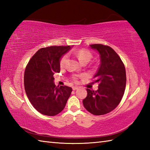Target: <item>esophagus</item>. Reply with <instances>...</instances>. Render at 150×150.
Listing matches in <instances>:
<instances>
[{
    "label": "esophagus",
    "instance_id": "obj_1",
    "mask_svg": "<svg viewBox=\"0 0 150 150\" xmlns=\"http://www.w3.org/2000/svg\"><path fill=\"white\" fill-rule=\"evenodd\" d=\"M72 89H73V90H77V89H78V86H73V88H72Z\"/></svg>",
    "mask_w": 150,
    "mask_h": 150
}]
</instances>
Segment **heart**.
Here are the masks:
<instances>
[{
    "instance_id": "b5f03b06",
    "label": "heart",
    "mask_w": 150,
    "mask_h": 150,
    "mask_svg": "<svg viewBox=\"0 0 150 150\" xmlns=\"http://www.w3.org/2000/svg\"><path fill=\"white\" fill-rule=\"evenodd\" d=\"M77 56L79 61L80 62H82V61H83V60H89V61H90V60L91 58V53L89 52V51L86 50H81L80 51H79V52L77 53ZM67 58H68L67 55L63 56V57L61 59V60H60V66L63 67L65 65L66 60H67ZM77 77H73V79H74L75 81L77 80Z\"/></svg>"
}]
</instances>
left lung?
I'll return each instance as SVG.
<instances>
[{"instance_id": "obj_1", "label": "left lung", "mask_w": 150, "mask_h": 150, "mask_svg": "<svg viewBox=\"0 0 150 150\" xmlns=\"http://www.w3.org/2000/svg\"><path fill=\"white\" fill-rule=\"evenodd\" d=\"M91 49L100 57V64L93 79L98 82L97 91L86 89L87 97L82 101L87 111L101 115L113 110L122 99L126 84V69L119 56L110 46L91 44Z\"/></svg>"}]
</instances>
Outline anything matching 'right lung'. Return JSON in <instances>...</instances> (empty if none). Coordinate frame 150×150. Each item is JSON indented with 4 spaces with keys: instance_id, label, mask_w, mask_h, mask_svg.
I'll list each match as a JSON object with an SVG mask.
<instances>
[{
    "instance_id": "1",
    "label": "right lung",
    "mask_w": 150,
    "mask_h": 150,
    "mask_svg": "<svg viewBox=\"0 0 150 150\" xmlns=\"http://www.w3.org/2000/svg\"><path fill=\"white\" fill-rule=\"evenodd\" d=\"M72 46H50L38 50L24 72V88L28 99L43 115L55 116L64 110L72 91L68 86H57L53 75L59 73L60 60Z\"/></svg>"
}]
</instances>
